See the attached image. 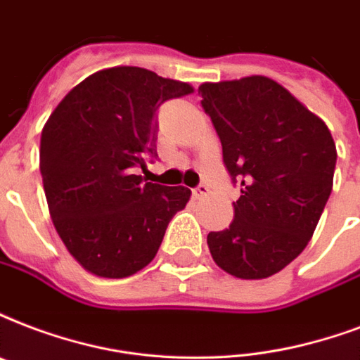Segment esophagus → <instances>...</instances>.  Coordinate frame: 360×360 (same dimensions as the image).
Masks as SVG:
<instances>
[{
	"instance_id": "esophagus-1",
	"label": "esophagus",
	"mask_w": 360,
	"mask_h": 360,
	"mask_svg": "<svg viewBox=\"0 0 360 360\" xmlns=\"http://www.w3.org/2000/svg\"><path fill=\"white\" fill-rule=\"evenodd\" d=\"M205 194H207V186L205 185H198L196 188H192V198H204Z\"/></svg>"
}]
</instances>
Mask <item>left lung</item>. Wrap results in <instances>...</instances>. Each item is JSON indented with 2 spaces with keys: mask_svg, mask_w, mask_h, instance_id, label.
<instances>
[{
  "mask_svg": "<svg viewBox=\"0 0 360 360\" xmlns=\"http://www.w3.org/2000/svg\"><path fill=\"white\" fill-rule=\"evenodd\" d=\"M198 94L224 166L241 183L234 221L207 234L211 257L234 278H270L306 249L330 196V130L268 77L204 82Z\"/></svg>",
  "mask_w": 360,
  "mask_h": 360,
  "instance_id": "8db88e82",
  "label": "left lung"
}]
</instances>
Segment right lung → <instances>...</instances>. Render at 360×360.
<instances>
[{
	"label": "right lung",
	"instance_id": "obj_1",
	"mask_svg": "<svg viewBox=\"0 0 360 360\" xmlns=\"http://www.w3.org/2000/svg\"><path fill=\"white\" fill-rule=\"evenodd\" d=\"M191 92L188 82L119 65L79 82L46 120L39 149L46 204L71 257L90 274L120 279L143 270L191 198L185 186L134 174L156 156L158 107Z\"/></svg>",
	"mask_w": 360,
	"mask_h": 360
}]
</instances>
